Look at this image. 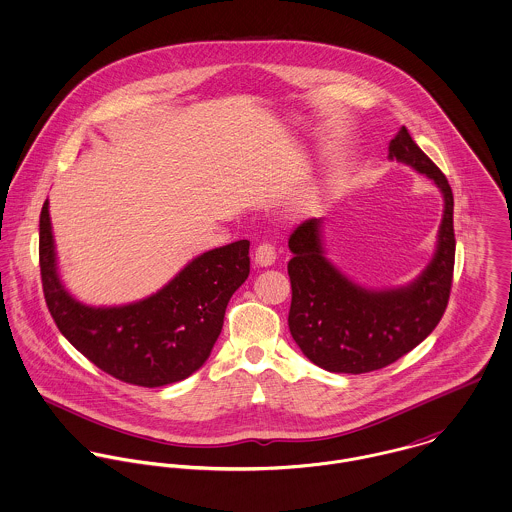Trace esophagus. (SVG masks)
Masks as SVG:
<instances>
[{
  "label": "esophagus",
  "instance_id": "esophagus-1",
  "mask_svg": "<svg viewBox=\"0 0 512 512\" xmlns=\"http://www.w3.org/2000/svg\"><path fill=\"white\" fill-rule=\"evenodd\" d=\"M276 262V248L272 242H260L256 246V264L258 266H272Z\"/></svg>",
  "mask_w": 512,
  "mask_h": 512
}]
</instances>
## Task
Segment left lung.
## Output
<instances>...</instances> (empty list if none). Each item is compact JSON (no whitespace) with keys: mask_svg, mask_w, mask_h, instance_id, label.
<instances>
[{"mask_svg":"<svg viewBox=\"0 0 512 512\" xmlns=\"http://www.w3.org/2000/svg\"><path fill=\"white\" fill-rule=\"evenodd\" d=\"M390 159L430 177L445 209L438 250L422 276L406 288L368 292L349 282L323 256L321 219L303 220L290 236L292 305L288 325L303 355L329 372L363 374L396 363L418 347L445 313L455 264L453 193L438 165L406 126L390 142Z\"/></svg>","mask_w":512,"mask_h":512,"instance_id":"8db88e82","label":"left lung"}]
</instances>
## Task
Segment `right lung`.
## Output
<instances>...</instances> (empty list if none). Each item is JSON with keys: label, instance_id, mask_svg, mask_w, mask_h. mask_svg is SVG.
Masks as SVG:
<instances>
[{"label": "right lung", "instance_id": "1", "mask_svg": "<svg viewBox=\"0 0 512 512\" xmlns=\"http://www.w3.org/2000/svg\"><path fill=\"white\" fill-rule=\"evenodd\" d=\"M248 250V240L209 250L147 299L88 307L65 292L57 276L49 201L39 217L41 282L59 331L92 365L146 388L179 382L209 359L226 305L250 274Z\"/></svg>", "mask_w": 512, "mask_h": 512}]
</instances>
